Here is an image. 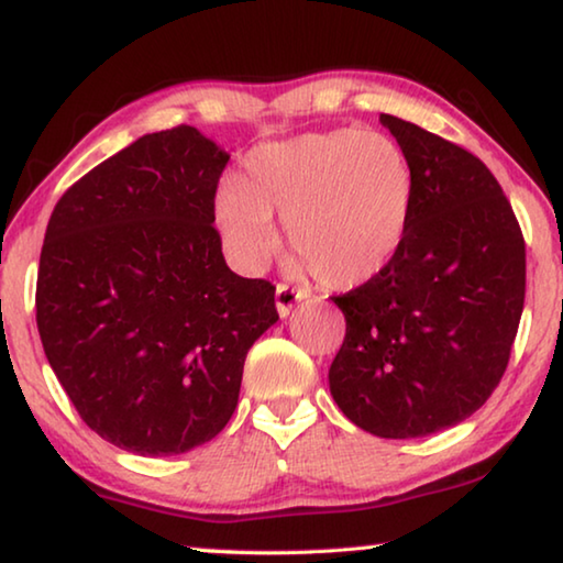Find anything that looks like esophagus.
Returning a JSON list of instances; mask_svg holds the SVG:
<instances>
[{"label": "esophagus", "mask_w": 563, "mask_h": 563, "mask_svg": "<svg viewBox=\"0 0 563 563\" xmlns=\"http://www.w3.org/2000/svg\"><path fill=\"white\" fill-rule=\"evenodd\" d=\"M302 298H305L302 290L290 288V285H285V283H278V288H275V308H278V316L280 318L290 316L292 305Z\"/></svg>", "instance_id": "1"}]
</instances>
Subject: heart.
Returning <instances> with one entry per match:
<instances>
[{"label":"heart","mask_w":563,"mask_h":563,"mask_svg":"<svg viewBox=\"0 0 563 563\" xmlns=\"http://www.w3.org/2000/svg\"><path fill=\"white\" fill-rule=\"evenodd\" d=\"M415 170L393 136L369 129L302 133L251 151L243 174L216 194L213 218L231 258L258 271L290 251L328 288H357L383 273L405 241Z\"/></svg>","instance_id":"heart-1"}]
</instances>
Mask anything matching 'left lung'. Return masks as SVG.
Returning a JSON list of instances; mask_svg holds the SVG:
<instances>
[{
    "label": "left lung",
    "mask_w": 563,
    "mask_h": 563,
    "mask_svg": "<svg viewBox=\"0 0 563 563\" xmlns=\"http://www.w3.org/2000/svg\"><path fill=\"white\" fill-rule=\"evenodd\" d=\"M415 170L405 241L387 268L335 305L345 340L330 393L385 440L450 430L487 402L517 338L527 247L499 180L470 151L389 113Z\"/></svg>",
    "instance_id": "obj_1"
}]
</instances>
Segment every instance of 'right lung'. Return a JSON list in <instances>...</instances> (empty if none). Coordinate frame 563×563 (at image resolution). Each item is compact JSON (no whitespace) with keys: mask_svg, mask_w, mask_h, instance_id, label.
Instances as JSON below:
<instances>
[{"mask_svg":"<svg viewBox=\"0 0 563 563\" xmlns=\"http://www.w3.org/2000/svg\"><path fill=\"white\" fill-rule=\"evenodd\" d=\"M223 148L146 133L76 180L46 225L36 328L76 412L141 456L184 454L233 417L247 350L278 320L268 280L225 265Z\"/></svg>","mask_w":563,"mask_h":563,"instance_id":"right-lung-1","label":"right lung"}]
</instances>
